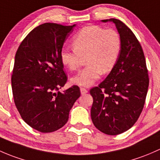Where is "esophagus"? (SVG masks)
<instances>
[{"mask_svg": "<svg viewBox=\"0 0 160 160\" xmlns=\"http://www.w3.org/2000/svg\"><path fill=\"white\" fill-rule=\"evenodd\" d=\"M80 91H81V94H82V95H85V94H86L87 92H88V90L85 88H81Z\"/></svg>", "mask_w": 160, "mask_h": 160, "instance_id": "esophagus-1", "label": "esophagus"}]
</instances>
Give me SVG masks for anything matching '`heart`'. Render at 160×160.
I'll return each mask as SVG.
<instances>
[{
  "mask_svg": "<svg viewBox=\"0 0 160 160\" xmlns=\"http://www.w3.org/2000/svg\"><path fill=\"white\" fill-rule=\"evenodd\" d=\"M73 49L63 48L60 52L62 63L68 70L79 68L82 58L86 57L87 66L72 78L75 85L90 87L102 74H108L114 68L122 50V38L112 28L98 25L84 27L72 38Z\"/></svg>",
  "mask_w": 160,
  "mask_h": 160,
  "instance_id": "b5f03b06",
  "label": "heart"
}]
</instances>
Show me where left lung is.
Wrapping results in <instances>:
<instances>
[{"instance_id": "8db88e82", "label": "left lung", "mask_w": 160, "mask_h": 160, "mask_svg": "<svg viewBox=\"0 0 160 160\" xmlns=\"http://www.w3.org/2000/svg\"><path fill=\"white\" fill-rule=\"evenodd\" d=\"M102 21L114 23L122 38V50L106 78L90 90L93 98L91 117L99 131L116 136L127 131L138 120L149 79L142 48L132 31L118 19Z\"/></svg>"}]
</instances>
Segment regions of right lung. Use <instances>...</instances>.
<instances>
[{"instance_id": "add662e5", "label": "right lung", "mask_w": 160, "mask_h": 160, "mask_svg": "<svg viewBox=\"0 0 160 160\" xmlns=\"http://www.w3.org/2000/svg\"><path fill=\"white\" fill-rule=\"evenodd\" d=\"M75 26L41 24L26 36L16 52L11 76L14 104L22 119L41 132L65 126L80 96L77 85L59 92L67 82L60 52Z\"/></svg>"}]
</instances>
